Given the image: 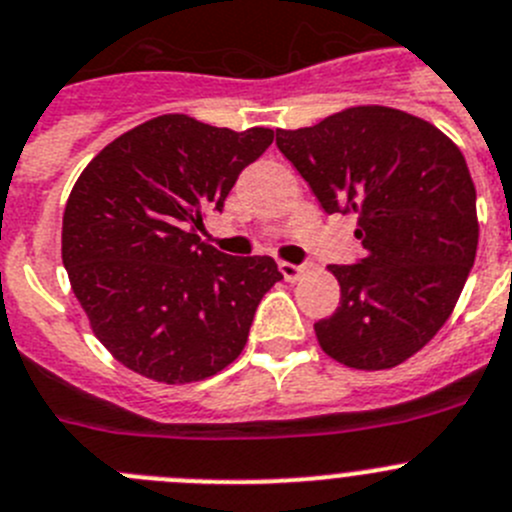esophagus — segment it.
<instances>
[{
    "label": "esophagus",
    "instance_id": "1",
    "mask_svg": "<svg viewBox=\"0 0 512 512\" xmlns=\"http://www.w3.org/2000/svg\"><path fill=\"white\" fill-rule=\"evenodd\" d=\"M280 272H283V278L288 283H298L303 278L305 272H308V265H293V262H280Z\"/></svg>",
    "mask_w": 512,
    "mask_h": 512
}]
</instances>
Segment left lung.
I'll list each match as a JSON object with an SVG mask.
<instances>
[{
    "label": "left lung",
    "instance_id": "1",
    "mask_svg": "<svg viewBox=\"0 0 512 512\" xmlns=\"http://www.w3.org/2000/svg\"><path fill=\"white\" fill-rule=\"evenodd\" d=\"M328 214H358L364 260L331 265L341 305L315 323L323 351L361 371L394 369L455 310L475 262V184L439 128L356 105L275 138Z\"/></svg>",
    "mask_w": 512,
    "mask_h": 512
}]
</instances>
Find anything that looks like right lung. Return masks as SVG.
<instances>
[{"label":"right lung","mask_w":512,"mask_h":512,"mask_svg":"<svg viewBox=\"0 0 512 512\" xmlns=\"http://www.w3.org/2000/svg\"><path fill=\"white\" fill-rule=\"evenodd\" d=\"M272 138L169 113L108 143L75 181L62 262L95 338L126 369L191 384L242 353L283 275L272 257L224 255L197 229Z\"/></svg>","instance_id":"right-lung-1"}]
</instances>
